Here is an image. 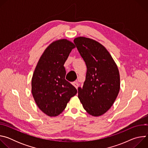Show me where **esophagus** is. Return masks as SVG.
I'll return each mask as SVG.
<instances>
[{
  "instance_id": "1",
  "label": "esophagus",
  "mask_w": 148,
  "mask_h": 148,
  "mask_svg": "<svg viewBox=\"0 0 148 148\" xmlns=\"http://www.w3.org/2000/svg\"><path fill=\"white\" fill-rule=\"evenodd\" d=\"M72 84H73V85L77 89V88H78V83L77 81H74V82H73Z\"/></svg>"
}]
</instances>
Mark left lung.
I'll use <instances>...</instances> for the list:
<instances>
[{
    "mask_svg": "<svg viewBox=\"0 0 148 148\" xmlns=\"http://www.w3.org/2000/svg\"><path fill=\"white\" fill-rule=\"evenodd\" d=\"M74 42L87 66L83 87L78 88V98L87 113L101 116L110 110L118 95V67L107 50L97 41L78 37Z\"/></svg>",
    "mask_w": 148,
    "mask_h": 148,
    "instance_id": "obj_1",
    "label": "left lung"
}]
</instances>
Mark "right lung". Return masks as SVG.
<instances>
[{
	"mask_svg": "<svg viewBox=\"0 0 148 148\" xmlns=\"http://www.w3.org/2000/svg\"><path fill=\"white\" fill-rule=\"evenodd\" d=\"M75 47L67 39L55 41L40 58L32 79V92L39 108L49 116L60 114L77 89L65 79L64 64Z\"/></svg>",
	"mask_w": 148,
	"mask_h": 148,
	"instance_id": "right-lung-1",
	"label": "right lung"
}]
</instances>
